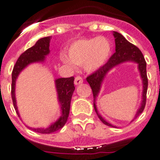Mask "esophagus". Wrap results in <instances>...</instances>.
Masks as SVG:
<instances>
[{"instance_id": "obj_1", "label": "esophagus", "mask_w": 160, "mask_h": 160, "mask_svg": "<svg viewBox=\"0 0 160 160\" xmlns=\"http://www.w3.org/2000/svg\"><path fill=\"white\" fill-rule=\"evenodd\" d=\"M83 83V79L80 76H77V77H75V85H79L80 84H82Z\"/></svg>"}]
</instances>
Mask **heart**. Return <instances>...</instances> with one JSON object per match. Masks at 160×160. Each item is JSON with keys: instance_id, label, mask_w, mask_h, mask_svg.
Instances as JSON below:
<instances>
[{"instance_id": "b5f03b06", "label": "heart", "mask_w": 160, "mask_h": 160, "mask_svg": "<svg viewBox=\"0 0 160 160\" xmlns=\"http://www.w3.org/2000/svg\"><path fill=\"white\" fill-rule=\"evenodd\" d=\"M110 41L104 36L80 39L70 44L68 48V56L61 55V60L65 65L74 64L83 65L85 72L92 73L102 68L111 55Z\"/></svg>"}]
</instances>
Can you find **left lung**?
<instances>
[{"label": "left lung", "instance_id": "obj_1", "mask_svg": "<svg viewBox=\"0 0 160 160\" xmlns=\"http://www.w3.org/2000/svg\"><path fill=\"white\" fill-rule=\"evenodd\" d=\"M113 36L114 37L115 41V52L111 57L109 58L108 62L105 64L102 68L98 70L90 76L86 78L87 82L90 84V87L92 89L93 96H94V108L97 114L99 119L108 126L114 127L109 122H107L98 112L97 107H96V99L100 92V89L102 86L103 81L106 77L107 74L114 67H116L120 64L126 62H134L137 64V67L139 70L140 78L142 80V85H143V91H142L141 103L139 105V109H137L136 114L134 115V119L139 116L141 114L145 106L146 103V94L147 89H148V79H147L146 73V62L144 60V57L142 52L138 47L134 46L133 44L129 43L121 34L116 31H113ZM134 119H132L133 121Z\"/></svg>", "mask_w": 160, "mask_h": 160}]
</instances>
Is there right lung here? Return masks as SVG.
Wrapping results in <instances>:
<instances>
[{
  "mask_svg": "<svg viewBox=\"0 0 160 160\" xmlns=\"http://www.w3.org/2000/svg\"><path fill=\"white\" fill-rule=\"evenodd\" d=\"M50 42L51 36L43 37L36 41V43L32 47L26 50L24 53L20 55V57L16 61V65L12 71V84H11V98L13 101L16 113L20 116L18 108L16 105V83L19 75L22 70L28 65L33 63H44L46 60V57L50 54ZM74 77L70 78H58L55 80V89L57 91L58 102L60 107V115L56 119V121L53 122L48 127L46 128H31L33 131L41 133V134H51L57 131L62 128L67 121L69 113H70V101L75 86H74Z\"/></svg>",
  "mask_w": 160,
  "mask_h": 160,
  "instance_id": "1",
  "label": "right lung"
}]
</instances>
